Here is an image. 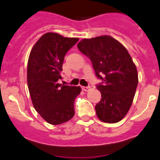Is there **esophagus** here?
<instances>
[{
    "label": "esophagus",
    "instance_id": "34e87169",
    "mask_svg": "<svg viewBox=\"0 0 160 160\" xmlns=\"http://www.w3.org/2000/svg\"><path fill=\"white\" fill-rule=\"evenodd\" d=\"M90 89H91V87H89V86H88V87H82V90L84 92H88Z\"/></svg>",
    "mask_w": 160,
    "mask_h": 160
}]
</instances>
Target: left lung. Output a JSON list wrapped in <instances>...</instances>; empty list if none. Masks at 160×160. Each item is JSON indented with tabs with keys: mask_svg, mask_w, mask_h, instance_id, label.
<instances>
[{
	"mask_svg": "<svg viewBox=\"0 0 160 160\" xmlns=\"http://www.w3.org/2000/svg\"><path fill=\"white\" fill-rule=\"evenodd\" d=\"M78 49L89 58L96 76L102 80L97 85L101 99L95 106L97 118L116 123L128 113L138 86V72L126 47L109 35L84 38Z\"/></svg>",
	"mask_w": 160,
	"mask_h": 160,
	"instance_id": "left-lung-1",
	"label": "left lung"
}]
</instances>
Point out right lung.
<instances>
[{"instance_id":"obj_1","label":"right lung","mask_w":160,"mask_h":160,"mask_svg":"<svg viewBox=\"0 0 160 160\" xmlns=\"http://www.w3.org/2000/svg\"><path fill=\"white\" fill-rule=\"evenodd\" d=\"M56 33H46L30 53L27 84L35 110L51 125L68 122L75 114L74 101L80 87L59 84L66 53L78 42Z\"/></svg>"}]
</instances>
